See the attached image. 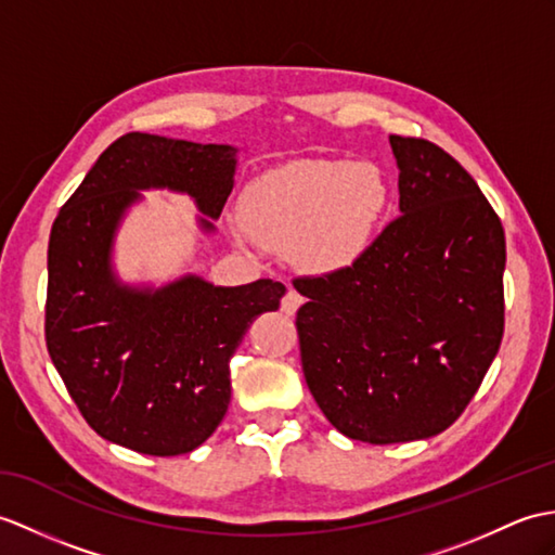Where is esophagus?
I'll return each mask as SVG.
<instances>
[{
  "instance_id": "obj_1",
  "label": "esophagus",
  "mask_w": 555,
  "mask_h": 555,
  "mask_svg": "<svg viewBox=\"0 0 555 555\" xmlns=\"http://www.w3.org/2000/svg\"><path fill=\"white\" fill-rule=\"evenodd\" d=\"M300 305H302V295L295 291V288H288L286 295H283V298H281V312L295 314V312H298Z\"/></svg>"
}]
</instances>
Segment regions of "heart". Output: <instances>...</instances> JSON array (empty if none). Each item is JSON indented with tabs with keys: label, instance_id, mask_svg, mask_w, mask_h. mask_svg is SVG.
Instances as JSON below:
<instances>
[{
	"label": "heart",
	"instance_id": "1",
	"mask_svg": "<svg viewBox=\"0 0 555 555\" xmlns=\"http://www.w3.org/2000/svg\"><path fill=\"white\" fill-rule=\"evenodd\" d=\"M390 203L383 170L371 163L298 160L260 175L243 196L238 238L298 243L302 260L333 272L364 255Z\"/></svg>",
	"mask_w": 555,
	"mask_h": 555
}]
</instances>
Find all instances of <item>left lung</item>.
Returning a JSON list of instances; mask_svg holds the SVG:
<instances>
[{"label": "left lung", "mask_w": 555, "mask_h": 555, "mask_svg": "<svg viewBox=\"0 0 555 555\" xmlns=\"http://www.w3.org/2000/svg\"><path fill=\"white\" fill-rule=\"evenodd\" d=\"M390 146L402 215L350 267L293 279L307 388L333 428L369 444L447 430L504 338L499 215L433 141Z\"/></svg>", "instance_id": "left-lung-1"}]
</instances>
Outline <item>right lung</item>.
Here are the masks:
<instances>
[{"instance_id": "obj_1", "label": "right lung", "mask_w": 555, "mask_h": 555, "mask_svg": "<svg viewBox=\"0 0 555 555\" xmlns=\"http://www.w3.org/2000/svg\"><path fill=\"white\" fill-rule=\"evenodd\" d=\"M236 149L130 132L101 153L49 236L44 338L89 428L151 456L189 454L222 423L229 362L255 317L279 309L283 283L219 288L186 276L156 293L118 286L111 243L137 189L167 186L219 217ZM205 229L212 222L203 219Z\"/></svg>"}]
</instances>
